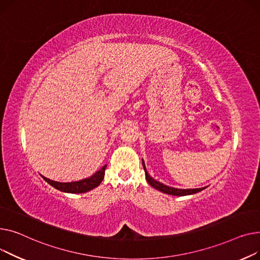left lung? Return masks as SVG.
<instances>
[{"label":"left lung","instance_id":"obj_1","mask_svg":"<svg viewBox=\"0 0 260 260\" xmlns=\"http://www.w3.org/2000/svg\"><path fill=\"white\" fill-rule=\"evenodd\" d=\"M143 167H144V170H145V175H146V179L148 181V184L150 186H152L153 188H155L156 190L162 192V193H166V194H170V195H175V196H186V195H191V194H194V193H197V192H201L202 190H204L205 188H198V189H177V188H172V187H169V186H166L164 184H161V182L155 180L154 178H152L147 170H146V166H145V162L143 160Z\"/></svg>","mask_w":260,"mask_h":260}]
</instances>
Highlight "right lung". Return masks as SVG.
Returning a JSON list of instances; mask_svg holds the SVG:
<instances>
[{"mask_svg":"<svg viewBox=\"0 0 260 260\" xmlns=\"http://www.w3.org/2000/svg\"><path fill=\"white\" fill-rule=\"evenodd\" d=\"M106 165L101 168V169L95 172L92 176L87 177L85 179L82 180H78V181H71V182H59V181H54L51 180L47 177H44L43 175H41L45 181H47L50 186H52L53 188L62 191V192H66V193H85L88 192L90 190H92L94 188H96L98 186H100L101 182L104 179V175H105V170H106Z\"/></svg>","mask_w":260,"mask_h":260,"instance_id":"1","label":"right lung"}]
</instances>
